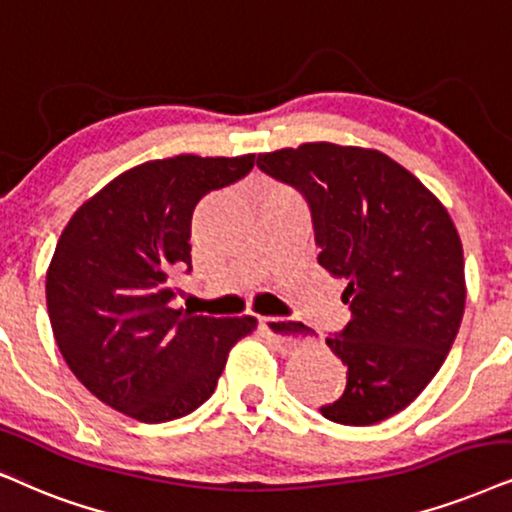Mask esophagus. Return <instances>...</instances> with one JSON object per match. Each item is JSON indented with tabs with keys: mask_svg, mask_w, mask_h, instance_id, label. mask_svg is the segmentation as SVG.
Listing matches in <instances>:
<instances>
[{
	"mask_svg": "<svg viewBox=\"0 0 512 512\" xmlns=\"http://www.w3.org/2000/svg\"><path fill=\"white\" fill-rule=\"evenodd\" d=\"M260 328L269 335V340L274 342V347L278 349V352L290 354L302 345L300 335L288 333L286 326H283V321L276 319V316H260Z\"/></svg>",
	"mask_w": 512,
	"mask_h": 512,
	"instance_id": "esophagus-1",
	"label": "esophagus"
}]
</instances>
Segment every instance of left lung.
<instances>
[{
    "label": "left lung",
    "mask_w": 512,
    "mask_h": 512,
    "mask_svg": "<svg viewBox=\"0 0 512 512\" xmlns=\"http://www.w3.org/2000/svg\"><path fill=\"white\" fill-rule=\"evenodd\" d=\"M257 167L295 189L312 217L319 264L347 283L352 321L326 345L345 392L321 406L342 425H375L411 404L442 368L465 307L461 238L444 205L380 151L302 144ZM288 333H309L283 321Z\"/></svg>",
    "instance_id": "obj_1"
}]
</instances>
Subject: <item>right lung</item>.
Instances as JSON below:
<instances>
[{
    "mask_svg": "<svg viewBox=\"0 0 512 512\" xmlns=\"http://www.w3.org/2000/svg\"><path fill=\"white\" fill-rule=\"evenodd\" d=\"M252 165L255 155L151 160L103 186L63 229L47 271L51 328L75 378L111 409L141 423L189 416L257 326L172 307L174 278L191 274L198 200Z\"/></svg>",
    "mask_w": 512,
    "mask_h": 512,
    "instance_id": "right-lung-1",
    "label": "right lung"
}]
</instances>
